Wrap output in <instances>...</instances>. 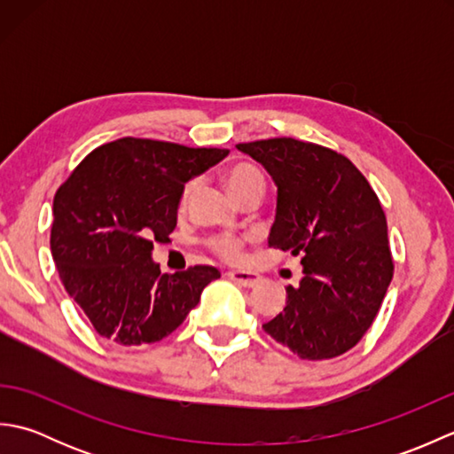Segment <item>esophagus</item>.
Returning <instances> with one entry per match:
<instances>
[{"label":"esophagus","instance_id":"1","mask_svg":"<svg viewBox=\"0 0 454 454\" xmlns=\"http://www.w3.org/2000/svg\"><path fill=\"white\" fill-rule=\"evenodd\" d=\"M228 277L232 278L234 283L242 285V286H246V288H252V286H255L259 281H262V277H259L257 273H247V271H230Z\"/></svg>","mask_w":454,"mask_h":454}]
</instances>
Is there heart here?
<instances>
[{
  "label": "heart",
  "mask_w": 454,
  "mask_h": 454,
  "mask_svg": "<svg viewBox=\"0 0 454 454\" xmlns=\"http://www.w3.org/2000/svg\"><path fill=\"white\" fill-rule=\"evenodd\" d=\"M226 183L230 191H232L236 197H239L247 189H252L255 185H263V176L262 171L254 166H249V163H238V166L228 169ZM195 185L197 181L185 183V187L181 191V207L187 205L189 197L192 195V191H195ZM207 246L212 254H216L220 259H224V262L238 263L244 259L246 238L234 236V234H218V236L208 238Z\"/></svg>",
  "instance_id": "1"
}]
</instances>
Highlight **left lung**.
Returning <instances> with one entry per match:
<instances>
[{
    "label": "left lung",
    "mask_w": 454,
    "mask_h": 454,
    "mask_svg": "<svg viewBox=\"0 0 454 454\" xmlns=\"http://www.w3.org/2000/svg\"><path fill=\"white\" fill-rule=\"evenodd\" d=\"M271 173L277 216L269 246L301 255V286L263 330L308 361L333 359L363 340L394 275L388 224L371 183L343 153L314 142L238 144Z\"/></svg>",
    "instance_id": "obj_1"
}]
</instances>
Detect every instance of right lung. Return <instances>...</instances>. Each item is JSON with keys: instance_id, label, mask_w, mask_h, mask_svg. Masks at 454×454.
<instances>
[{"instance_id": "add662e5", "label": "right lung", "mask_w": 454, "mask_h": 454, "mask_svg": "<svg viewBox=\"0 0 454 454\" xmlns=\"http://www.w3.org/2000/svg\"><path fill=\"white\" fill-rule=\"evenodd\" d=\"M224 156L226 148L127 137L90 152L58 187L51 230L58 275L105 340H163L220 277L212 265L161 273L152 249L169 242L185 183Z\"/></svg>"}]
</instances>
